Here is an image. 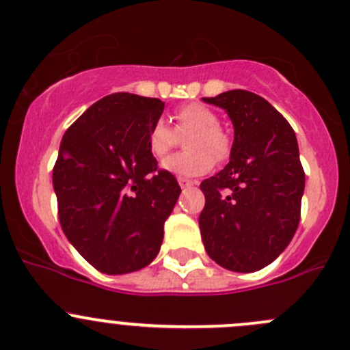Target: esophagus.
<instances>
[{
	"label": "esophagus",
	"mask_w": 350,
	"mask_h": 350,
	"mask_svg": "<svg viewBox=\"0 0 350 350\" xmlns=\"http://www.w3.org/2000/svg\"><path fill=\"white\" fill-rule=\"evenodd\" d=\"M178 183L181 187H191V186L196 185V183L191 181V179H186V178H178Z\"/></svg>",
	"instance_id": "34e87169"
}]
</instances>
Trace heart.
Segmentation results:
<instances>
[{"instance_id":"heart-1","label":"heart","mask_w":350,"mask_h":350,"mask_svg":"<svg viewBox=\"0 0 350 350\" xmlns=\"http://www.w3.org/2000/svg\"><path fill=\"white\" fill-rule=\"evenodd\" d=\"M176 132L189 134L185 141L186 152L172 154L161 163L165 172L179 178H196L209 172L216 161L230 156L231 141L219 127V117L215 110L201 104H187L174 113ZM176 134L163 120L152 124L147 134V146L152 156L161 157L174 146Z\"/></svg>"}]
</instances>
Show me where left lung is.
<instances>
[{
	"label": "left lung",
	"instance_id": "obj_1",
	"mask_svg": "<svg viewBox=\"0 0 350 350\" xmlns=\"http://www.w3.org/2000/svg\"><path fill=\"white\" fill-rule=\"evenodd\" d=\"M234 129L230 163L201 183V238L211 260L238 273L262 270L295 234L305 174L292 126L263 97L228 90L203 98Z\"/></svg>",
	"mask_w": 350,
	"mask_h": 350
}]
</instances>
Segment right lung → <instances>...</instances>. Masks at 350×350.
I'll return each instance as SVG.
<instances>
[{
	"label": "right lung",
	"mask_w": 350,
	"mask_h": 350,
	"mask_svg": "<svg viewBox=\"0 0 350 350\" xmlns=\"http://www.w3.org/2000/svg\"><path fill=\"white\" fill-rule=\"evenodd\" d=\"M163 110L159 98L119 92L90 105L62 139L53 167L62 230L102 273L141 270L163 245L181 194L147 146Z\"/></svg>",
	"instance_id": "1"
}]
</instances>
